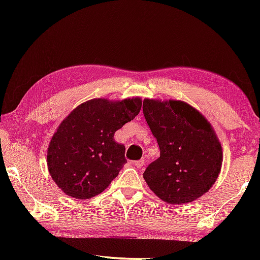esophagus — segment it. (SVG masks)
I'll list each match as a JSON object with an SVG mask.
<instances>
[{"label":"esophagus","mask_w":260,"mask_h":260,"mask_svg":"<svg viewBox=\"0 0 260 260\" xmlns=\"http://www.w3.org/2000/svg\"><path fill=\"white\" fill-rule=\"evenodd\" d=\"M134 165L136 167H142L144 165V159H140V160H136L134 161Z\"/></svg>","instance_id":"obj_1"}]
</instances>
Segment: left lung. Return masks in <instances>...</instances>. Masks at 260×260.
Instances as JSON below:
<instances>
[{
    "label": "left lung",
    "instance_id": "1",
    "mask_svg": "<svg viewBox=\"0 0 260 260\" xmlns=\"http://www.w3.org/2000/svg\"><path fill=\"white\" fill-rule=\"evenodd\" d=\"M143 114L160 155L143 178L166 203L183 204L212 187L222 162L221 146L202 114L181 101H143Z\"/></svg>",
    "mask_w": 260,
    "mask_h": 260
}]
</instances>
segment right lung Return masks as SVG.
<instances>
[{"label": "right lung", "instance_id": "obj_1", "mask_svg": "<svg viewBox=\"0 0 260 260\" xmlns=\"http://www.w3.org/2000/svg\"><path fill=\"white\" fill-rule=\"evenodd\" d=\"M141 100L96 99L76 108L59 125L48 148V170L67 195L91 199L107 188L126 164L124 144L114 132L133 120Z\"/></svg>", "mask_w": 260, "mask_h": 260}]
</instances>
